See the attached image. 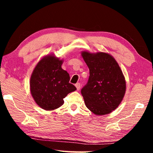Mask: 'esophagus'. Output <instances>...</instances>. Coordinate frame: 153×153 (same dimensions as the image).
<instances>
[{
	"instance_id": "obj_1",
	"label": "esophagus",
	"mask_w": 153,
	"mask_h": 153,
	"mask_svg": "<svg viewBox=\"0 0 153 153\" xmlns=\"http://www.w3.org/2000/svg\"><path fill=\"white\" fill-rule=\"evenodd\" d=\"M75 86H76V87L77 90H79L80 89V86H81V85H80L79 83H77V84H76Z\"/></svg>"
}]
</instances>
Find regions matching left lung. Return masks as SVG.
I'll return each instance as SVG.
<instances>
[{"instance_id":"1","label":"left lung","mask_w":153,"mask_h":153,"mask_svg":"<svg viewBox=\"0 0 153 153\" xmlns=\"http://www.w3.org/2000/svg\"><path fill=\"white\" fill-rule=\"evenodd\" d=\"M82 56L88 67L90 76L81 93L87 108L98 115L112 112L123 100L126 80L117 61L105 53L84 51Z\"/></svg>"}]
</instances>
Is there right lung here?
Masks as SVG:
<instances>
[{"mask_svg": "<svg viewBox=\"0 0 153 153\" xmlns=\"http://www.w3.org/2000/svg\"><path fill=\"white\" fill-rule=\"evenodd\" d=\"M63 61L53 55L41 59L30 79V91L35 102L43 109L51 111L63 105V98L76 90L70 77L61 68Z\"/></svg>", "mask_w": 153, "mask_h": 153, "instance_id": "obj_1", "label": "right lung"}]
</instances>
